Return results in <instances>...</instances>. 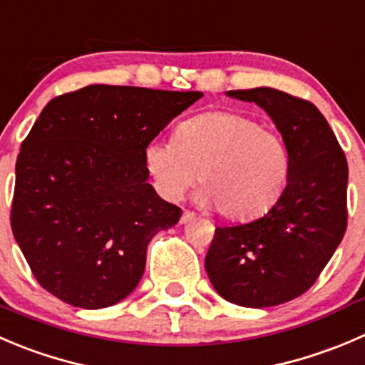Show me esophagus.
I'll return each mask as SVG.
<instances>
[{"label":"esophagus","mask_w":365,"mask_h":365,"mask_svg":"<svg viewBox=\"0 0 365 365\" xmlns=\"http://www.w3.org/2000/svg\"><path fill=\"white\" fill-rule=\"evenodd\" d=\"M194 217H196V214H194V212H190V210H183L182 217H180V222H182V225H185V222L192 221Z\"/></svg>","instance_id":"esophagus-1"}]
</instances>
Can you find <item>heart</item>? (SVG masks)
I'll use <instances>...</instances> for the list:
<instances>
[{"mask_svg": "<svg viewBox=\"0 0 365 365\" xmlns=\"http://www.w3.org/2000/svg\"><path fill=\"white\" fill-rule=\"evenodd\" d=\"M144 165L164 200L178 201L197 175L201 203L232 221H253L284 196L291 153L250 115L217 110L180 123L173 143L151 140Z\"/></svg>", "mask_w": 365, "mask_h": 365, "instance_id": "1", "label": "heart"}]
</instances>
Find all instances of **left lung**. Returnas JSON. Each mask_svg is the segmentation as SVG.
<instances>
[{"mask_svg":"<svg viewBox=\"0 0 365 365\" xmlns=\"http://www.w3.org/2000/svg\"><path fill=\"white\" fill-rule=\"evenodd\" d=\"M228 96L264 108L291 153L284 196L264 217L215 228L205 269L215 291L264 309L309 291L348 226V162L330 125L310 101L269 87Z\"/></svg>","mask_w":365,"mask_h":365,"instance_id":"1","label":"left lung"}]
</instances>
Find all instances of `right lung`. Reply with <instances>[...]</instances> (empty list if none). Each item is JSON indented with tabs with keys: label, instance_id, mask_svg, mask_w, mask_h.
<instances>
[{
	"label": "right lung",
	"instance_id": "add662e5",
	"mask_svg": "<svg viewBox=\"0 0 365 365\" xmlns=\"http://www.w3.org/2000/svg\"><path fill=\"white\" fill-rule=\"evenodd\" d=\"M201 96L88 85L46 105L21 144L10 210L42 289L105 309L137 287L151 237L182 215L148 183L144 148Z\"/></svg>",
	"mask_w": 365,
	"mask_h": 365
}]
</instances>
